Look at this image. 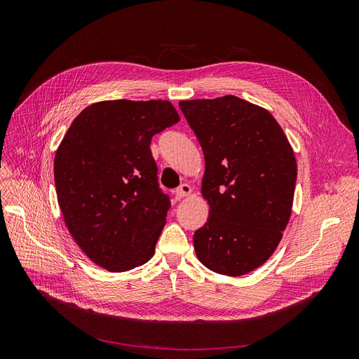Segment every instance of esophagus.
<instances>
[{
  "label": "esophagus",
  "instance_id": "esophagus-1",
  "mask_svg": "<svg viewBox=\"0 0 359 359\" xmlns=\"http://www.w3.org/2000/svg\"><path fill=\"white\" fill-rule=\"evenodd\" d=\"M190 193H191L190 184H181V186L175 190V196H177V199H182V198L189 196Z\"/></svg>",
  "mask_w": 359,
  "mask_h": 359
}]
</instances>
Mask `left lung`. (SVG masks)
I'll return each instance as SVG.
<instances>
[{
    "label": "left lung",
    "mask_w": 359,
    "mask_h": 359,
    "mask_svg": "<svg viewBox=\"0 0 359 359\" xmlns=\"http://www.w3.org/2000/svg\"><path fill=\"white\" fill-rule=\"evenodd\" d=\"M205 156L206 223L194 232L201 262L238 277L274 253L286 229L297 160L283 130L264 107L240 97L180 102Z\"/></svg>",
    "instance_id": "obj_1"
}]
</instances>
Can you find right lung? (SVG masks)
Segmentation results:
<instances>
[{
    "label": "right lung",
    "mask_w": 359,
    "mask_h": 359,
    "mask_svg": "<svg viewBox=\"0 0 359 359\" xmlns=\"http://www.w3.org/2000/svg\"><path fill=\"white\" fill-rule=\"evenodd\" d=\"M178 121L166 100H111L85 107L69 127L53 163L58 203L99 266L123 273L153 257L170 199L149 144Z\"/></svg>",
    "instance_id": "add662e5"
}]
</instances>
